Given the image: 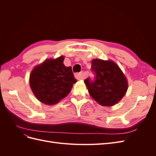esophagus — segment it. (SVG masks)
Segmentation results:
<instances>
[{"label":"esophagus","mask_w":156,"mask_h":156,"mask_svg":"<svg viewBox=\"0 0 156 156\" xmlns=\"http://www.w3.org/2000/svg\"><path fill=\"white\" fill-rule=\"evenodd\" d=\"M75 77H76L77 79H83L84 78V73L83 72H80L79 73H76L75 74Z\"/></svg>","instance_id":"34e87169"}]
</instances>
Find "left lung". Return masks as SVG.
<instances>
[{
  "mask_svg": "<svg viewBox=\"0 0 156 156\" xmlns=\"http://www.w3.org/2000/svg\"><path fill=\"white\" fill-rule=\"evenodd\" d=\"M91 69L95 74L93 81L84 80L89 94L103 106H112L124 97L127 90L124 74L112 60L94 59Z\"/></svg>",
  "mask_w": 156,
  "mask_h": 156,
  "instance_id": "1",
  "label": "left lung"
}]
</instances>
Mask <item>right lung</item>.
Wrapping results in <instances>:
<instances>
[{
  "mask_svg": "<svg viewBox=\"0 0 156 156\" xmlns=\"http://www.w3.org/2000/svg\"><path fill=\"white\" fill-rule=\"evenodd\" d=\"M64 56L47 59L32 69L30 86L36 98L41 103L56 104L70 92L77 82L71 66H65Z\"/></svg>",
  "mask_w": 156,
  "mask_h": 156,
  "instance_id": "1",
  "label": "right lung"
}]
</instances>
